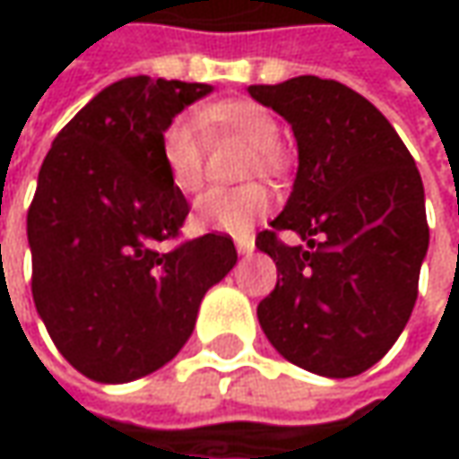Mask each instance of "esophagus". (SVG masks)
Returning <instances> with one entry per match:
<instances>
[{
    "instance_id": "34e87169",
    "label": "esophagus",
    "mask_w": 459,
    "mask_h": 459,
    "mask_svg": "<svg viewBox=\"0 0 459 459\" xmlns=\"http://www.w3.org/2000/svg\"><path fill=\"white\" fill-rule=\"evenodd\" d=\"M235 247H238L239 255H250L255 250V239L253 238H238L235 239Z\"/></svg>"
}]
</instances>
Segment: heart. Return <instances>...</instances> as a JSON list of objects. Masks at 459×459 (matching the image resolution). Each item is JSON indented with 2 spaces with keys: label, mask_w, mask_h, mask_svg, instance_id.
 Segmentation results:
<instances>
[{
  "label": "heart",
  "mask_w": 459,
  "mask_h": 459,
  "mask_svg": "<svg viewBox=\"0 0 459 459\" xmlns=\"http://www.w3.org/2000/svg\"><path fill=\"white\" fill-rule=\"evenodd\" d=\"M204 127L217 137H238L253 145L245 163V178L275 176L283 170V155L278 148L281 127L271 109L253 99H227L199 109ZM160 158L176 191L194 194L204 184L206 140L196 117H173L160 133ZM273 194L263 184H245L238 188H209L194 204L196 224L204 230L245 235L257 220L271 214Z\"/></svg>",
  "instance_id": "heart-1"
}]
</instances>
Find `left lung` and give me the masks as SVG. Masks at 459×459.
Masks as SVG:
<instances>
[{"label": "left lung", "instance_id": "8db88e82", "mask_svg": "<svg viewBox=\"0 0 459 459\" xmlns=\"http://www.w3.org/2000/svg\"><path fill=\"white\" fill-rule=\"evenodd\" d=\"M247 91L286 117L299 143L289 204L255 239L278 268L260 326L304 370L360 376L414 311L429 247L419 168L391 122L340 81L296 76ZM283 229L309 247L286 246Z\"/></svg>", "mask_w": 459, "mask_h": 459}]
</instances>
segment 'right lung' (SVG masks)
I'll return each mask as SVG.
<instances>
[{"mask_svg": "<svg viewBox=\"0 0 459 459\" xmlns=\"http://www.w3.org/2000/svg\"><path fill=\"white\" fill-rule=\"evenodd\" d=\"M209 91L117 81L45 155L27 209L32 299L58 352L86 378L127 383L173 360L204 293L238 263L230 235L181 239L188 202L160 158L163 127Z\"/></svg>", "mask_w": 459, "mask_h": 459, "instance_id": "add662e5", "label": "right lung"}]
</instances>
